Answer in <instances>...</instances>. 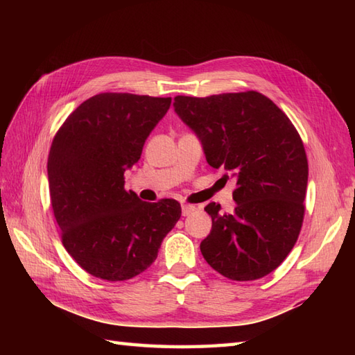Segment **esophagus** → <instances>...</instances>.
Instances as JSON below:
<instances>
[{"mask_svg":"<svg viewBox=\"0 0 355 355\" xmlns=\"http://www.w3.org/2000/svg\"><path fill=\"white\" fill-rule=\"evenodd\" d=\"M195 210H197V207L195 206H191V205H183L182 206V212H183V216H189L191 214H193Z\"/></svg>","mask_w":355,"mask_h":355,"instance_id":"esophagus-1","label":"esophagus"}]
</instances>
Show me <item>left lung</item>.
Wrapping results in <instances>:
<instances>
[{
  "label": "left lung",
  "mask_w": 355,
  "mask_h": 355,
  "mask_svg": "<svg viewBox=\"0 0 355 355\" xmlns=\"http://www.w3.org/2000/svg\"><path fill=\"white\" fill-rule=\"evenodd\" d=\"M173 108L197 135L212 168L236 180L235 210L210 202L212 230L200 248L232 281H254L281 266L304 221L308 162L290 119L256 92L177 96Z\"/></svg>",
  "instance_id": "1"
}]
</instances>
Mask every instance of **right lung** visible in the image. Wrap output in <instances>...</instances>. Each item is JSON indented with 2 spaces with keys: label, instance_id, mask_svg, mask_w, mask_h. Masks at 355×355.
<instances>
[{
  "label": "right lung",
  "instance_id": "1",
  "mask_svg": "<svg viewBox=\"0 0 355 355\" xmlns=\"http://www.w3.org/2000/svg\"><path fill=\"white\" fill-rule=\"evenodd\" d=\"M171 97L102 93L67 117L53 139L47 172L51 207L65 250L105 281H126L157 259L182 216L175 200L141 201L125 191V171L140 160Z\"/></svg>",
  "mask_w": 355,
  "mask_h": 355
}]
</instances>
